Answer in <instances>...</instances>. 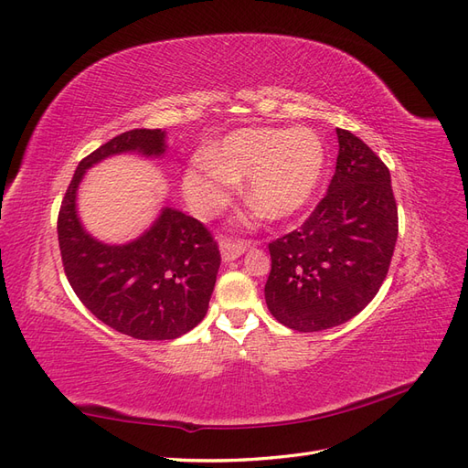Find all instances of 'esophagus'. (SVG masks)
Here are the masks:
<instances>
[{
    "instance_id": "obj_1",
    "label": "esophagus",
    "mask_w": 468,
    "mask_h": 468,
    "mask_svg": "<svg viewBox=\"0 0 468 468\" xmlns=\"http://www.w3.org/2000/svg\"><path fill=\"white\" fill-rule=\"evenodd\" d=\"M250 244L239 242V239H224L220 244V253H222V261L230 263L234 260H238L242 253L248 250Z\"/></svg>"
}]
</instances>
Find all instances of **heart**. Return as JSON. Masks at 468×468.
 I'll use <instances>...</instances> for the list:
<instances>
[{"mask_svg": "<svg viewBox=\"0 0 468 468\" xmlns=\"http://www.w3.org/2000/svg\"><path fill=\"white\" fill-rule=\"evenodd\" d=\"M324 167L325 150L314 131L251 126L197 154L183 191L197 215L210 217L230 203L239 177L248 176L250 203L273 218H291L313 203Z\"/></svg>", "mask_w": 468, "mask_h": 468, "instance_id": "b5f03b06", "label": "heart"}]
</instances>
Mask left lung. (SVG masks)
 <instances>
[{
    "instance_id": "left-lung-1",
    "label": "left lung",
    "mask_w": 468,
    "mask_h": 468,
    "mask_svg": "<svg viewBox=\"0 0 468 468\" xmlns=\"http://www.w3.org/2000/svg\"><path fill=\"white\" fill-rule=\"evenodd\" d=\"M339 152L328 195L301 230L269 244V313L296 332L357 316L378 292L399 238L390 172L361 138L335 129Z\"/></svg>"
}]
</instances>
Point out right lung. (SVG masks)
Wrapping results in <instances>:
<instances>
[{
  "label": "right lung",
  "mask_w": 468,
  "mask_h": 468,
  "mask_svg": "<svg viewBox=\"0 0 468 468\" xmlns=\"http://www.w3.org/2000/svg\"><path fill=\"white\" fill-rule=\"evenodd\" d=\"M162 129L122 133L83 158L58 212V244L66 277L78 299L109 328L136 339H176L191 332L207 310L220 251L205 226L164 207L148 230L126 244L93 238L78 215V189L90 167L111 155L162 158Z\"/></svg>",
  "instance_id": "add662e5"
}]
</instances>
